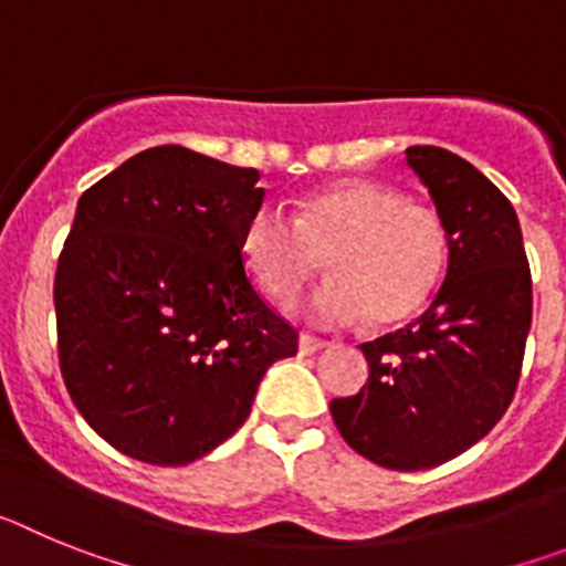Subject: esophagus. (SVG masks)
Segmentation results:
<instances>
[{
	"mask_svg": "<svg viewBox=\"0 0 566 566\" xmlns=\"http://www.w3.org/2000/svg\"><path fill=\"white\" fill-rule=\"evenodd\" d=\"M326 339L319 337H312V334H300L297 339V352L303 354V357H308V354H317L319 348H326Z\"/></svg>",
	"mask_w": 566,
	"mask_h": 566,
	"instance_id": "esophagus-1",
	"label": "esophagus"
}]
</instances>
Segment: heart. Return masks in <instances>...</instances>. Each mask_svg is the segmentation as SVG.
I'll use <instances>...</instances> for the list:
<instances>
[{"label":"heart","instance_id":"b5f03b06","mask_svg":"<svg viewBox=\"0 0 566 566\" xmlns=\"http://www.w3.org/2000/svg\"><path fill=\"white\" fill-rule=\"evenodd\" d=\"M240 252L266 294L289 303L323 269L334 277L300 308L319 326H352L365 314L391 326L431 300L451 258L442 214L377 181H339L297 203L289 218L263 203L249 214Z\"/></svg>","mask_w":566,"mask_h":566}]
</instances>
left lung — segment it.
<instances>
[{
	"mask_svg": "<svg viewBox=\"0 0 566 566\" xmlns=\"http://www.w3.org/2000/svg\"><path fill=\"white\" fill-rule=\"evenodd\" d=\"M451 234L431 308L363 343L368 382L332 399L343 439L379 468H437L504 417L522 374L533 283L516 209L473 164L442 147H408Z\"/></svg>",
	"mask_w": 566,
	"mask_h": 566,
	"instance_id": "1",
	"label": "left lung"
}]
</instances>
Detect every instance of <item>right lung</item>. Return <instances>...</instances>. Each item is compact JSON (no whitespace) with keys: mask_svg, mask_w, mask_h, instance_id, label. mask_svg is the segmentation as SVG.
Instances as JSON below:
<instances>
[{"mask_svg":"<svg viewBox=\"0 0 566 566\" xmlns=\"http://www.w3.org/2000/svg\"><path fill=\"white\" fill-rule=\"evenodd\" d=\"M258 181L167 144L78 198L53 283L59 365L90 428L138 462L207 457L247 422L269 365L297 354L243 269Z\"/></svg>","mask_w":566,"mask_h":566,"instance_id":"obj_1","label":"right lung"}]
</instances>
